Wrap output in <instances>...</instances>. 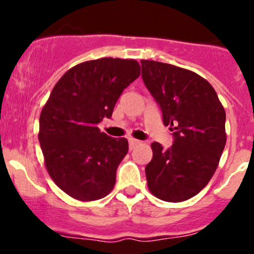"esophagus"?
Instances as JSON below:
<instances>
[{"label":"esophagus","instance_id":"34e87169","mask_svg":"<svg viewBox=\"0 0 254 254\" xmlns=\"http://www.w3.org/2000/svg\"><path fill=\"white\" fill-rule=\"evenodd\" d=\"M141 143V141H138V139H135V138H129V145H130V149H133V148L136 147L137 144Z\"/></svg>","mask_w":254,"mask_h":254}]
</instances>
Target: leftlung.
I'll return each instance as SVG.
<instances>
[{
	"label": "left lung",
	"mask_w": 254,
	"mask_h": 254,
	"mask_svg": "<svg viewBox=\"0 0 254 254\" xmlns=\"http://www.w3.org/2000/svg\"><path fill=\"white\" fill-rule=\"evenodd\" d=\"M142 78L170 125L168 149L151 143L145 166L148 189L166 202L196 196L210 182L226 145V112L205 78L172 64L142 60Z\"/></svg>",
	"instance_id": "8db88e82"
}]
</instances>
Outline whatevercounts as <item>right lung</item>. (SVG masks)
Here are the masks:
<instances>
[{
    "mask_svg": "<svg viewBox=\"0 0 254 254\" xmlns=\"http://www.w3.org/2000/svg\"><path fill=\"white\" fill-rule=\"evenodd\" d=\"M139 74L135 60L87 61L60 78L43 107L38 137L46 170L75 199H100L115 188L129 143L101 132L98 124L111 118L118 98Z\"/></svg>",
    "mask_w": 254,
    "mask_h": 254,
    "instance_id": "obj_1",
    "label": "right lung"
}]
</instances>
